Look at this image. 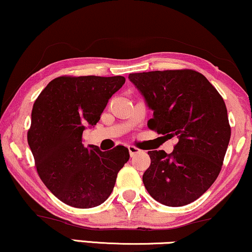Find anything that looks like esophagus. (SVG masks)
Segmentation results:
<instances>
[{"instance_id":"1","label":"esophagus","mask_w":252,"mask_h":252,"mask_svg":"<svg viewBox=\"0 0 252 252\" xmlns=\"http://www.w3.org/2000/svg\"><path fill=\"white\" fill-rule=\"evenodd\" d=\"M128 152H129L130 158H133V156H135L136 154H140V153H141V150L134 146H128Z\"/></svg>"}]
</instances>
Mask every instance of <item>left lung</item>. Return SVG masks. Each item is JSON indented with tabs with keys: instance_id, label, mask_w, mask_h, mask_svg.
<instances>
[{
	"instance_id": "8db88e82",
	"label": "left lung",
	"mask_w": 252,
	"mask_h": 252,
	"mask_svg": "<svg viewBox=\"0 0 252 252\" xmlns=\"http://www.w3.org/2000/svg\"><path fill=\"white\" fill-rule=\"evenodd\" d=\"M153 110L148 127L176 138L171 154L150 150L142 176L148 193L165 206L190 204L218 178L230 140L223 98L204 75L191 69L129 74Z\"/></svg>"
}]
</instances>
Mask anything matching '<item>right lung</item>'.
<instances>
[{
  "label": "right lung",
  "mask_w": 252,
  "mask_h": 252,
  "mask_svg": "<svg viewBox=\"0 0 252 252\" xmlns=\"http://www.w3.org/2000/svg\"><path fill=\"white\" fill-rule=\"evenodd\" d=\"M124 83V76H60L35 99L28 142L39 177L64 204L76 208L103 204L128 161L124 146L100 152L97 146L82 143L83 130L99 122Z\"/></svg>",
  "instance_id": "add662e5"
}]
</instances>
